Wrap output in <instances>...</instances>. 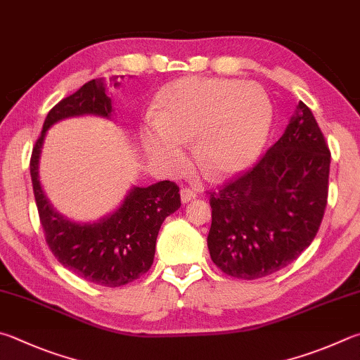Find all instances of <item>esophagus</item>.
Listing matches in <instances>:
<instances>
[{"instance_id": "esophagus-1", "label": "esophagus", "mask_w": 360, "mask_h": 360, "mask_svg": "<svg viewBox=\"0 0 360 360\" xmlns=\"http://www.w3.org/2000/svg\"><path fill=\"white\" fill-rule=\"evenodd\" d=\"M193 198H197V192H195L193 188H191V187H182L181 188L182 202H188V201H192Z\"/></svg>"}]
</instances>
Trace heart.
<instances>
[{"label": "heart", "instance_id": "1", "mask_svg": "<svg viewBox=\"0 0 360 360\" xmlns=\"http://www.w3.org/2000/svg\"><path fill=\"white\" fill-rule=\"evenodd\" d=\"M271 126V101L257 83L188 77L160 91L143 141L172 169L186 165L184 141H193L197 165L211 178H224L258 158Z\"/></svg>", "mask_w": 360, "mask_h": 360}]
</instances>
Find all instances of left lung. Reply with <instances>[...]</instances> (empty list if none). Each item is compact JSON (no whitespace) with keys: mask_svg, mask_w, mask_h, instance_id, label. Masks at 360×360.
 Wrapping results in <instances>:
<instances>
[{"mask_svg":"<svg viewBox=\"0 0 360 360\" xmlns=\"http://www.w3.org/2000/svg\"><path fill=\"white\" fill-rule=\"evenodd\" d=\"M330 151L299 102L280 140L252 168L209 192L207 248L226 276L261 278L292 263L315 239L329 192Z\"/></svg>","mask_w":360,"mask_h":360,"instance_id":"1","label":"left lung"}]
</instances>
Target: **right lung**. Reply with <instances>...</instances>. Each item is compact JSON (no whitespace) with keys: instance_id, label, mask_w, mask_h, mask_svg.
Here are the masks:
<instances>
[{"instance_id":"obj_1","label":"right lung","mask_w":360,"mask_h":360,"mask_svg":"<svg viewBox=\"0 0 360 360\" xmlns=\"http://www.w3.org/2000/svg\"><path fill=\"white\" fill-rule=\"evenodd\" d=\"M112 83L103 78L91 80L50 110L32 148L30 173L45 243L55 258L86 282L116 288L151 269L163 220L181 206L176 182L160 181L149 187H134L115 214L93 225L63 219L51 209L39 184V155L49 127L69 116L108 117L113 112L112 99L107 96Z\"/></svg>"}]
</instances>
